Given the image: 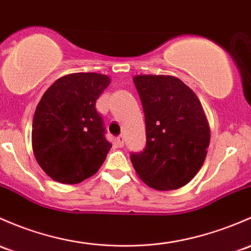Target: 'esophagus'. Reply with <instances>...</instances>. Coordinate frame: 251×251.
<instances>
[{"label":"esophagus","mask_w":251,"mask_h":251,"mask_svg":"<svg viewBox=\"0 0 251 251\" xmlns=\"http://www.w3.org/2000/svg\"><path fill=\"white\" fill-rule=\"evenodd\" d=\"M124 143H125V138H124V136H119L117 138V144L119 148H123L124 147Z\"/></svg>","instance_id":"34e87169"}]
</instances>
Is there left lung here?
I'll return each mask as SVG.
<instances>
[{
    "mask_svg": "<svg viewBox=\"0 0 251 251\" xmlns=\"http://www.w3.org/2000/svg\"><path fill=\"white\" fill-rule=\"evenodd\" d=\"M133 83L146 115L147 146L131 154L137 176L148 186L183 188L201 170L210 127L199 97L173 75H139Z\"/></svg>",
    "mask_w": 251,
    "mask_h": 251,
    "instance_id": "left-lung-1",
    "label": "left lung"
}]
</instances>
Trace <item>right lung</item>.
Here are the masks:
<instances>
[{
    "instance_id": "right-lung-1",
    "label": "right lung",
    "mask_w": 251,
    "mask_h": 251,
    "mask_svg": "<svg viewBox=\"0 0 251 251\" xmlns=\"http://www.w3.org/2000/svg\"><path fill=\"white\" fill-rule=\"evenodd\" d=\"M110 84L99 73H72L44 92L32 123L33 154L52 180L78 184L94 176L112 144L105 139L96 100Z\"/></svg>"
}]
</instances>
